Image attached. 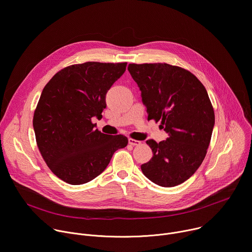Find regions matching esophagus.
<instances>
[{"mask_svg":"<svg viewBox=\"0 0 252 252\" xmlns=\"http://www.w3.org/2000/svg\"><path fill=\"white\" fill-rule=\"evenodd\" d=\"M128 143H129L130 146H133V147H134V146H139L141 142H140L139 140H136V139H133V138H129V139H128Z\"/></svg>","mask_w":252,"mask_h":252,"instance_id":"34e87169","label":"esophagus"}]
</instances>
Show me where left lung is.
Masks as SVG:
<instances>
[{
  "mask_svg": "<svg viewBox=\"0 0 252 252\" xmlns=\"http://www.w3.org/2000/svg\"><path fill=\"white\" fill-rule=\"evenodd\" d=\"M127 69L141 92L148 120L160 121L168 137L147 140L152 159L140 168L163 188L185 183L202 163L214 126L207 92L190 71L168 63H129Z\"/></svg>",
  "mask_w": 252,
  "mask_h": 252,
  "instance_id": "left-lung-1",
  "label": "left lung"
}]
</instances>
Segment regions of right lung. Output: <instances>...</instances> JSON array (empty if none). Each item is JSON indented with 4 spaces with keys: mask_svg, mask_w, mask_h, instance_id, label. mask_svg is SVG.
<instances>
[{
    "mask_svg": "<svg viewBox=\"0 0 252 252\" xmlns=\"http://www.w3.org/2000/svg\"><path fill=\"white\" fill-rule=\"evenodd\" d=\"M126 63L88 62L66 66L44 88L32 126L41 155L66 184H87L99 175L127 137L100 132L92 123L101 119L105 94L126 71Z\"/></svg>",
    "mask_w": 252,
    "mask_h": 252,
    "instance_id": "obj_1",
    "label": "right lung"
}]
</instances>
